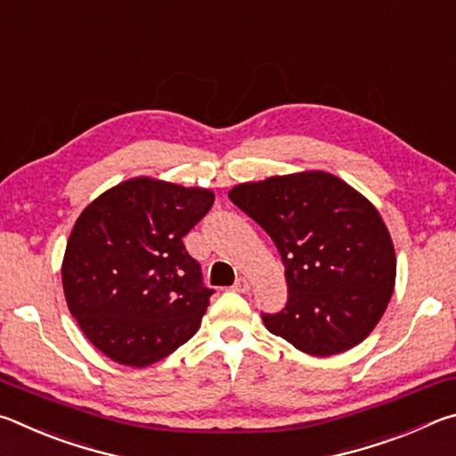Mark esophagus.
<instances>
[{
    "instance_id": "1",
    "label": "esophagus",
    "mask_w": 456,
    "mask_h": 456,
    "mask_svg": "<svg viewBox=\"0 0 456 456\" xmlns=\"http://www.w3.org/2000/svg\"><path fill=\"white\" fill-rule=\"evenodd\" d=\"M251 289V283L245 280V277H241V280H237L235 285H233V291H239V293H245Z\"/></svg>"
}]
</instances>
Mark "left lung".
Here are the masks:
<instances>
[{"label": "left lung", "instance_id": "1", "mask_svg": "<svg viewBox=\"0 0 456 456\" xmlns=\"http://www.w3.org/2000/svg\"><path fill=\"white\" fill-rule=\"evenodd\" d=\"M229 199L265 229L285 265L288 304L261 315L265 328L310 356L358 346L396 280L395 245L376 207L323 171L237 184Z\"/></svg>", "mask_w": 456, "mask_h": 456}]
</instances>
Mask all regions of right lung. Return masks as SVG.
Returning <instances> with one entry per match:
<instances>
[{"label": "right lung", "instance_id": "right-lung-1", "mask_svg": "<svg viewBox=\"0 0 456 456\" xmlns=\"http://www.w3.org/2000/svg\"><path fill=\"white\" fill-rule=\"evenodd\" d=\"M209 189L138 176L82 211L68 239V310L96 348L144 368L195 336L213 289L183 237L213 207Z\"/></svg>", "mask_w": 456, "mask_h": 456}]
</instances>
